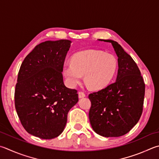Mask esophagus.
Returning <instances> with one entry per match:
<instances>
[{"instance_id":"1","label":"esophagus","mask_w":159,"mask_h":159,"mask_svg":"<svg viewBox=\"0 0 159 159\" xmlns=\"http://www.w3.org/2000/svg\"><path fill=\"white\" fill-rule=\"evenodd\" d=\"M85 97V94L84 93V92H79V99H81V98H83Z\"/></svg>"}]
</instances>
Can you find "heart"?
<instances>
[{"mask_svg":"<svg viewBox=\"0 0 159 159\" xmlns=\"http://www.w3.org/2000/svg\"><path fill=\"white\" fill-rule=\"evenodd\" d=\"M71 61L62 67V73L71 87L80 83L84 76L89 88L102 89L111 82L117 68V60L113 55L93 49L78 52Z\"/></svg>","mask_w":159,"mask_h":159,"instance_id":"b5f03b06","label":"heart"}]
</instances>
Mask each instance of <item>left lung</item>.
Instances as JSON below:
<instances>
[{
	"mask_svg": "<svg viewBox=\"0 0 159 159\" xmlns=\"http://www.w3.org/2000/svg\"><path fill=\"white\" fill-rule=\"evenodd\" d=\"M111 43L118 57L117 76L114 83L89 94V119L94 131L103 137L127 134L143 112L145 85L136 63L117 42Z\"/></svg>",
	"mask_w": 159,
	"mask_h": 159,
	"instance_id": "8db88e82",
	"label": "left lung"
}]
</instances>
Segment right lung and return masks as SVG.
Here are the masks:
<instances>
[{
    "instance_id": "obj_1",
    "label": "right lung",
    "mask_w": 159,
    "mask_h": 159,
    "mask_svg": "<svg viewBox=\"0 0 159 159\" xmlns=\"http://www.w3.org/2000/svg\"><path fill=\"white\" fill-rule=\"evenodd\" d=\"M71 43L68 39L40 43L20 67L16 111L25 131L42 139L62 134L68 112L79 102L77 91L66 87L62 74Z\"/></svg>"
}]
</instances>
